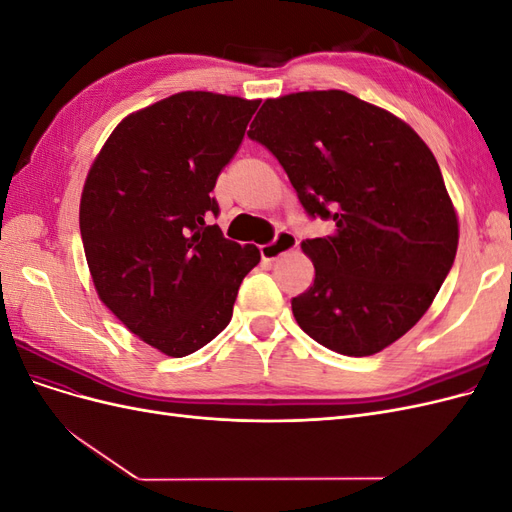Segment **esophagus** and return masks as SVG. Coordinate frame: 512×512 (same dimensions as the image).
Listing matches in <instances>:
<instances>
[{
  "label": "esophagus",
  "mask_w": 512,
  "mask_h": 512,
  "mask_svg": "<svg viewBox=\"0 0 512 512\" xmlns=\"http://www.w3.org/2000/svg\"><path fill=\"white\" fill-rule=\"evenodd\" d=\"M297 243H299V241H297V237L292 235V232L280 230V232H277V237H275L271 243L260 247L262 260H277L280 256L292 252L294 247H297Z\"/></svg>",
  "instance_id": "34e87169"
}]
</instances>
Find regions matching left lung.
<instances>
[{"label":"left lung","mask_w":512,"mask_h":512,"mask_svg":"<svg viewBox=\"0 0 512 512\" xmlns=\"http://www.w3.org/2000/svg\"><path fill=\"white\" fill-rule=\"evenodd\" d=\"M247 136L265 145L309 218L314 284L292 299L299 327L346 356L391 346L423 318L451 271L459 224L431 149L406 121L339 89L265 100Z\"/></svg>","instance_id":"1"}]
</instances>
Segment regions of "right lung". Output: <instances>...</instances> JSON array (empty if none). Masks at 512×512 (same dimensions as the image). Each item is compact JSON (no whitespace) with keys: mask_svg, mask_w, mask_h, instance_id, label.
<instances>
[{"mask_svg":"<svg viewBox=\"0 0 512 512\" xmlns=\"http://www.w3.org/2000/svg\"><path fill=\"white\" fill-rule=\"evenodd\" d=\"M258 100L181 91L123 119L89 168L81 237L100 301L166 356H188L232 318L256 245L224 239L211 196Z\"/></svg>","mask_w":512,"mask_h":512,"instance_id":"right-lung-1","label":"right lung"}]
</instances>
